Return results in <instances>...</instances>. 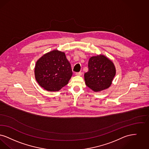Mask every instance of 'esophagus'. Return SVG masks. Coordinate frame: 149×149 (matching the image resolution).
<instances>
[{"mask_svg": "<svg viewBox=\"0 0 149 149\" xmlns=\"http://www.w3.org/2000/svg\"><path fill=\"white\" fill-rule=\"evenodd\" d=\"M76 75L78 76H81L82 75V73L81 72H77L76 73Z\"/></svg>", "mask_w": 149, "mask_h": 149, "instance_id": "1", "label": "esophagus"}]
</instances>
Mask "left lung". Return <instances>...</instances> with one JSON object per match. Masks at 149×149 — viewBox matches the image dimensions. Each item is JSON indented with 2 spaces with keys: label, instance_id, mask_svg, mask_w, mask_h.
<instances>
[{
  "label": "left lung",
  "instance_id": "obj_1",
  "mask_svg": "<svg viewBox=\"0 0 149 149\" xmlns=\"http://www.w3.org/2000/svg\"><path fill=\"white\" fill-rule=\"evenodd\" d=\"M88 66V71L84 74L86 84L95 92L109 88L116 71L112 61L100 54L91 57Z\"/></svg>",
  "mask_w": 149,
  "mask_h": 149
}]
</instances>
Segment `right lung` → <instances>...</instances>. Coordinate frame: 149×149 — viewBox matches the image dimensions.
Instances as JSON below:
<instances>
[{"label": "right lung", "instance_id": "obj_1", "mask_svg": "<svg viewBox=\"0 0 149 149\" xmlns=\"http://www.w3.org/2000/svg\"><path fill=\"white\" fill-rule=\"evenodd\" d=\"M71 66L65 52L57 49L43 55L36 62L35 78L40 87L50 92L59 91L68 84L72 76Z\"/></svg>", "mask_w": 149, "mask_h": 149}]
</instances>
